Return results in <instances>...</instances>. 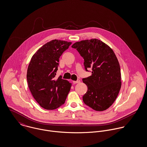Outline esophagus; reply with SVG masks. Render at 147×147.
<instances>
[{
  "label": "esophagus",
  "instance_id": "34e87169",
  "mask_svg": "<svg viewBox=\"0 0 147 147\" xmlns=\"http://www.w3.org/2000/svg\"><path fill=\"white\" fill-rule=\"evenodd\" d=\"M73 82L74 84H76V83H80V80H78L77 81H73Z\"/></svg>",
  "mask_w": 147,
  "mask_h": 147
}]
</instances>
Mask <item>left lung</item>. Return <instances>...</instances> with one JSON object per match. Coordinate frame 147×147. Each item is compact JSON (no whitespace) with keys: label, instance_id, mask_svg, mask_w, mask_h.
Returning a JSON list of instances; mask_svg holds the SVG:
<instances>
[{"label":"left lung","instance_id":"obj_1","mask_svg":"<svg viewBox=\"0 0 147 147\" xmlns=\"http://www.w3.org/2000/svg\"><path fill=\"white\" fill-rule=\"evenodd\" d=\"M71 47L76 49L84 59L86 70L92 68L91 76L82 80L87 86L83 102L96 111L108 109L121 87L120 66L113 51L97 39L76 42Z\"/></svg>","mask_w":147,"mask_h":147}]
</instances>
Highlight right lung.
<instances>
[{
	"label": "right lung",
	"mask_w": 147,
	"mask_h": 147,
	"mask_svg": "<svg viewBox=\"0 0 147 147\" xmlns=\"http://www.w3.org/2000/svg\"><path fill=\"white\" fill-rule=\"evenodd\" d=\"M71 42L54 39L47 42L33 55L27 70V81L33 98L47 110H53L64 104L71 83L56 80L59 58Z\"/></svg>",
	"instance_id": "obj_1"
}]
</instances>
